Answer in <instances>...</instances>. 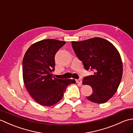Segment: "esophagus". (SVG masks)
I'll return each instance as SVG.
<instances>
[{"label": "esophagus", "instance_id": "obj_1", "mask_svg": "<svg viewBox=\"0 0 133 133\" xmlns=\"http://www.w3.org/2000/svg\"><path fill=\"white\" fill-rule=\"evenodd\" d=\"M76 82H77V83H79V84H82V80L81 79H78L76 80Z\"/></svg>", "mask_w": 133, "mask_h": 133}]
</instances>
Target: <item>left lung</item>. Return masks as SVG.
<instances>
[{
    "mask_svg": "<svg viewBox=\"0 0 133 133\" xmlns=\"http://www.w3.org/2000/svg\"><path fill=\"white\" fill-rule=\"evenodd\" d=\"M71 44L84 69L93 71L82 82L92 89L86 98L95 103L106 102L116 92L122 79L123 66L119 52L111 42L101 38L72 41Z\"/></svg>",
    "mask_w": 133,
    "mask_h": 133,
    "instance_id": "1",
    "label": "left lung"
}]
</instances>
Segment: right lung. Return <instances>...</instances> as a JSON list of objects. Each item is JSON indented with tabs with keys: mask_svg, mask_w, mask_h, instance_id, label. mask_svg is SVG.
<instances>
[{
	"mask_svg": "<svg viewBox=\"0 0 133 133\" xmlns=\"http://www.w3.org/2000/svg\"><path fill=\"white\" fill-rule=\"evenodd\" d=\"M66 42L47 39L36 42L25 53L23 78L25 87L36 102L51 106L63 97L67 87L75 79H60L53 77L55 55Z\"/></svg>",
	"mask_w": 133,
	"mask_h": 133,
	"instance_id": "add662e5",
	"label": "right lung"
}]
</instances>
